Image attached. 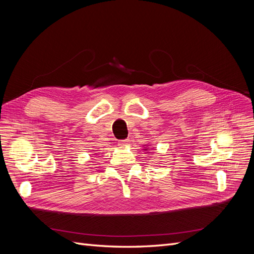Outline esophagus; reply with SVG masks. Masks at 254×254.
<instances>
[{"instance_id": "34e87169", "label": "esophagus", "mask_w": 254, "mask_h": 254, "mask_svg": "<svg viewBox=\"0 0 254 254\" xmlns=\"http://www.w3.org/2000/svg\"><path fill=\"white\" fill-rule=\"evenodd\" d=\"M128 144H129V140H128V139H126V140H121V141L119 142V145L122 146V147H125V146H127Z\"/></svg>"}]
</instances>
